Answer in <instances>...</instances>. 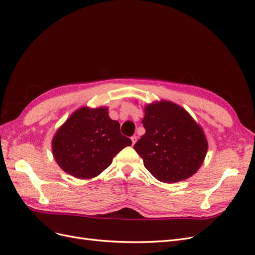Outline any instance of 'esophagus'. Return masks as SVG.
Here are the masks:
<instances>
[{
    "label": "esophagus",
    "instance_id": "34e87169",
    "mask_svg": "<svg viewBox=\"0 0 255 255\" xmlns=\"http://www.w3.org/2000/svg\"><path fill=\"white\" fill-rule=\"evenodd\" d=\"M130 139H131V143H133V145H134L137 142V136H133Z\"/></svg>",
    "mask_w": 255,
    "mask_h": 255
}]
</instances>
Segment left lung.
Masks as SVG:
<instances>
[{
  "mask_svg": "<svg viewBox=\"0 0 255 255\" xmlns=\"http://www.w3.org/2000/svg\"><path fill=\"white\" fill-rule=\"evenodd\" d=\"M145 134L134 145L145 168L157 180L176 183L195 175L204 161V130L186 110L167 100L144 107Z\"/></svg>",
  "mask_w": 255,
  "mask_h": 255,
  "instance_id": "obj_1",
  "label": "left lung"
}]
</instances>
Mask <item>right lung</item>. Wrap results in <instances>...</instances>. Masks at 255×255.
<instances>
[{"label":"right lung","mask_w":255,"mask_h":255,"mask_svg":"<svg viewBox=\"0 0 255 255\" xmlns=\"http://www.w3.org/2000/svg\"><path fill=\"white\" fill-rule=\"evenodd\" d=\"M131 140L120 133L107 107H83L65 121L52 139V154L59 167L78 179H92L108 168Z\"/></svg>","instance_id":"1"}]
</instances>
